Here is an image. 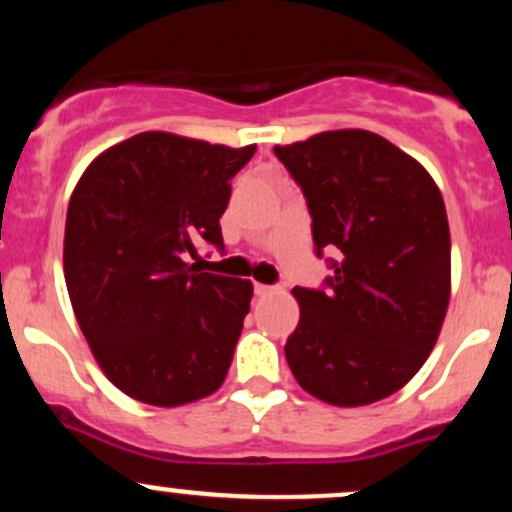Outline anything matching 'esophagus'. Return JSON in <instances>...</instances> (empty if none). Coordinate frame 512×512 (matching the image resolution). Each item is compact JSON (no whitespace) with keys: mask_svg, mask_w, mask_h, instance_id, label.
I'll list each match as a JSON object with an SVG mask.
<instances>
[{"mask_svg":"<svg viewBox=\"0 0 512 512\" xmlns=\"http://www.w3.org/2000/svg\"><path fill=\"white\" fill-rule=\"evenodd\" d=\"M276 291L274 286H267V284H255V293L257 296H269V293Z\"/></svg>","mask_w":512,"mask_h":512,"instance_id":"1","label":"esophagus"}]
</instances>
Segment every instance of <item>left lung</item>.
<instances>
[{
	"instance_id": "obj_1",
	"label": "left lung",
	"mask_w": 512,
	"mask_h": 512,
	"mask_svg": "<svg viewBox=\"0 0 512 512\" xmlns=\"http://www.w3.org/2000/svg\"><path fill=\"white\" fill-rule=\"evenodd\" d=\"M301 185L313 243L337 255L325 289L293 296L286 361L334 407L390 397L424 366L450 301V228L428 170L380 134L337 129L274 146Z\"/></svg>"
}]
</instances>
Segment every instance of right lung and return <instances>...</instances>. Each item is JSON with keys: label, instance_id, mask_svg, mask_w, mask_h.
Masks as SVG:
<instances>
[{"label": "right lung", "instance_id": "add662e5", "mask_svg": "<svg viewBox=\"0 0 512 512\" xmlns=\"http://www.w3.org/2000/svg\"><path fill=\"white\" fill-rule=\"evenodd\" d=\"M252 154L255 144L142 132L76 182L64 226L69 301L98 366L137 402L180 407L226 380L252 284L185 257L199 243L223 248L231 178Z\"/></svg>", "mask_w": 512, "mask_h": 512}]
</instances>
